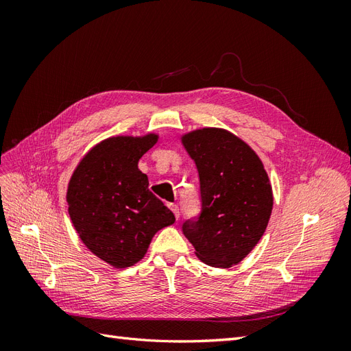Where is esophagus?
I'll return each instance as SVG.
<instances>
[{
	"label": "esophagus",
	"instance_id": "obj_1",
	"mask_svg": "<svg viewBox=\"0 0 351 351\" xmlns=\"http://www.w3.org/2000/svg\"><path fill=\"white\" fill-rule=\"evenodd\" d=\"M168 206H169V209H171V210H173V214H174L176 219H178V217H180V212H178V206H177V205H174V204H169Z\"/></svg>",
	"mask_w": 351,
	"mask_h": 351
}]
</instances>
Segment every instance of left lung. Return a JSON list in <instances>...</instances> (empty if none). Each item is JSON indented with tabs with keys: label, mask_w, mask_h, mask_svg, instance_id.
<instances>
[{
	"label": "left lung",
	"mask_w": 351,
	"mask_h": 351,
	"mask_svg": "<svg viewBox=\"0 0 351 351\" xmlns=\"http://www.w3.org/2000/svg\"><path fill=\"white\" fill-rule=\"evenodd\" d=\"M199 180L202 212L183 232L195 254L215 268L240 263L262 239L274 206L272 186L258 154L226 129L204 127L182 136Z\"/></svg>",
	"instance_id": "8db88e82"
}]
</instances>
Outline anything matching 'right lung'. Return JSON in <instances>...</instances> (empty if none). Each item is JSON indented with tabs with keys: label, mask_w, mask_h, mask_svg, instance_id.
<instances>
[{
	"label": "right lung",
	"mask_w": 351,
	"mask_h": 351,
	"mask_svg": "<svg viewBox=\"0 0 351 351\" xmlns=\"http://www.w3.org/2000/svg\"><path fill=\"white\" fill-rule=\"evenodd\" d=\"M158 137L147 133L104 139L80 159L69 182L74 230L95 256L114 268L143 259L152 237L176 221L137 167Z\"/></svg>",
	"instance_id": "add662e5"
}]
</instances>
